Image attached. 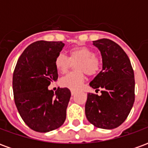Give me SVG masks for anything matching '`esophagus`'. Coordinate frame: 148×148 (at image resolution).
Masks as SVG:
<instances>
[{"instance_id":"esophagus-1","label":"esophagus","mask_w":148,"mask_h":148,"mask_svg":"<svg viewBox=\"0 0 148 148\" xmlns=\"http://www.w3.org/2000/svg\"><path fill=\"white\" fill-rule=\"evenodd\" d=\"M71 95H72V96H74V94L77 93V91H75V90H71Z\"/></svg>"}]
</instances>
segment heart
Instances as JSON below:
<instances>
[{"label": "heart", "mask_w": 148, "mask_h": 148, "mask_svg": "<svg viewBox=\"0 0 148 148\" xmlns=\"http://www.w3.org/2000/svg\"><path fill=\"white\" fill-rule=\"evenodd\" d=\"M75 63L74 68L77 71L66 74L60 79V85L71 90H78L85 80V74L87 75L96 74L100 69L101 62L92 49L87 47H76L69 51V58L63 54L57 55L55 60V66L58 73L65 74L68 71L71 63Z\"/></svg>", "instance_id": "b5f03b06"}]
</instances>
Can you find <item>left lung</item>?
<instances>
[{
	"instance_id": "8db88e82",
	"label": "left lung",
	"mask_w": 148,
	"mask_h": 148,
	"mask_svg": "<svg viewBox=\"0 0 148 148\" xmlns=\"http://www.w3.org/2000/svg\"><path fill=\"white\" fill-rule=\"evenodd\" d=\"M101 52L102 71L90 82L101 95L89 93L85 107L88 121L95 127H119L130 112L135 101V79L131 62L117 43L109 39L93 41Z\"/></svg>"
}]
</instances>
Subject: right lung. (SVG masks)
Masks as SVG:
<instances>
[{
	"instance_id": "add662e5",
	"label": "right lung",
	"mask_w": 148,
	"mask_h": 148,
	"mask_svg": "<svg viewBox=\"0 0 148 148\" xmlns=\"http://www.w3.org/2000/svg\"><path fill=\"white\" fill-rule=\"evenodd\" d=\"M64 45L61 41L33 42L24 50L15 68V104L25 124L36 132L55 130L66 120L71 91L58 87L54 93L48 90L51 82L58 79L55 60Z\"/></svg>"
}]
</instances>
